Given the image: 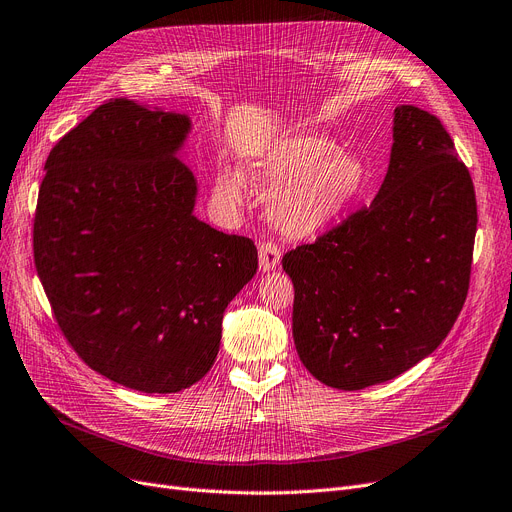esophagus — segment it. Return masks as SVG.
<instances>
[{
	"instance_id": "esophagus-1",
	"label": "esophagus",
	"mask_w": 512,
	"mask_h": 512,
	"mask_svg": "<svg viewBox=\"0 0 512 512\" xmlns=\"http://www.w3.org/2000/svg\"><path fill=\"white\" fill-rule=\"evenodd\" d=\"M258 260H260V271L262 273H271L279 267L281 262V252L273 241H262L258 248Z\"/></svg>"
}]
</instances>
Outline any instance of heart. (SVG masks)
Returning a JSON list of instances; mask_svg holds the SVG:
<instances>
[{
	"label": "heart",
	"instance_id": "b5f03b06",
	"mask_svg": "<svg viewBox=\"0 0 512 512\" xmlns=\"http://www.w3.org/2000/svg\"><path fill=\"white\" fill-rule=\"evenodd\" d=\"M243 176L231 168L216 174V195L237 203L245 180L260 191H275L271 218L290 237H313L330 229L367 185L365 161L317 132H294L267 142L241 161Z\"/></svg>",
	"mask_w": 512,
	"mask_h": 512
}]
</instances>
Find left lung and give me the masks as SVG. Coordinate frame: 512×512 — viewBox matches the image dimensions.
<instances>
[{
  "label": "left lung",
  "mask_w": 512,
  "mask_h": 512,
  "mask_svg": "<svg viewBox=\"0 0 512 512\" xmlns=\"http://www.w3.org/2000/svg\"><path fill=\"white\" fill-rule=\"evenodd\" d=\"M475 233V187L454 140L435 115L399 105L372 206L283 256L306 370L361 391L431 355L466 300Z\"/></svg>",
  "instance_id": "obj_1"
}]
</instances>
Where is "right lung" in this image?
I'll return each instance as SVG.
<instances>
[{"instance_id":"add662e5","label":"right lung","mask_w":512,"mask_h":512,"mask_svg":"<svg viewBox=\"0 0 512 512\" xmlns=\"http://www.w3.org/2000/svg\"><path fill=\"white\" fill-rule=\"evenodd\" d=\"M191 130L189 113L105 102L50 151L35 210V269L65 338L151 395L210 372L224 309L258 269L250 239L195 216Z\"/></svg>"}]
</instances>
